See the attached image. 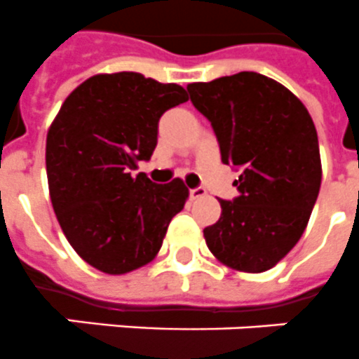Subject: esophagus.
Listing matches in <instances>:
<instances>
[{
  "mask_svg": "<svg viewBox=\"0 0 359 359\" xmlns=\"http://www.w3.org/2000/svg\"><path fill=\"white\" fill-rule=\"evenodd\" d=\"M206 195V189L201 188V186H197V188H191L189 189V199L191 201H197V199H203Z\"/></svg>",
  "mask_w": 359,
  "mask_h": 359,
  "instance_id": "1",
  "label": "esophagus"
}]
</instances>
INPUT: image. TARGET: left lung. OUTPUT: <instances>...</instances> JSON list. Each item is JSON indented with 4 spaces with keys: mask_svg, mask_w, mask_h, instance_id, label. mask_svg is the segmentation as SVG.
Returning a JSON list of instances; mask_svg holds the SVG:
<instances>
[{
    "mask_svg": "<svg viewBox=\"0 0 359 359\" xmlns=\"http://www.w3.org/2000/svg\"><path fill=\"white\" fill-rule=\"evenodd\" d=\"M188 92L214 129L223 164L241 171L240 195L219 201L206 245L232 269H271L301 240L319 195L316 125L290 90L255 72L191 83Z\"/></svg>",
    "mask_w": 359,
    "mask_h": 359,
    "instance_id": "left-lung-1",
    "label": "left lung"
}]
</instances>
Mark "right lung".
Returning <instances> with one entry per match:
<instances>
[{"label":"right lung","mask_w":359,"mask_h":359,"mask_svg":"<svg viewBox=\"0 0 359 359\" xmlns=\"http://www.w3.org/2000/svg\"><path fill=\"white\" fill-rule=\"evenodd\" d=\"M188 101L179 84L134 72L86 79L49 127L46 170L64 236L81 258L109 275L149 264L173 215L184 208L180 179L154 184L145 173L165 110Z\"/></svg>","instance_id":"add662e5"}]
</instances>
